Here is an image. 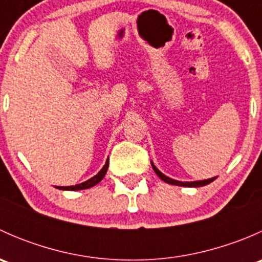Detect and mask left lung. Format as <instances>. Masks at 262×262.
Masks as SVG:
<instances>
[{
  "label": "left lung",
  "instance_id": "1",
  "mask_svg": "<svg viewBox=\"0 0 262 262\" xmlns=\"http://www.w3.org/2000/svg\"><path fill=\"white\" fill-rule=\"evenodd\" d=\"M150 165H152V168L153 171H155L156 173H157L158 178L161 179L162 181L167 182V184H171V185H178V186H189V187H200V186H205V185L210 184V182L215 180L216 178H212V179H207V180H199V181H179V180H173V179L168 178V176H166L165 173L161 172L160 170H158L157 167H156L155 165H153V162L150 161Z\"/></svg>",
  "mask_w": 262,
  "mask_h": 262
}]
</instances>
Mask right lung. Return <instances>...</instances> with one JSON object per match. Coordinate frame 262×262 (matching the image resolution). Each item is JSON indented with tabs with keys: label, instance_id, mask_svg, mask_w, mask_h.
<instances>
[{
	"label": "right lung",
	"instance_id": "obj_1",
	"mask_svg": "<svg viewBox=\"0 0 262 262\" xmlns=\"http://www.w3.org/2000/svg\"><path fill=\"white\" fill-rule=\"evenodd\" d=\"M107 168H109V158H107L106 162H105L104 167H102L101 170H100L99 172L96 173V175L92 176L91 179H89V180L81 182V184L73 185V186H55V187H57V189H59V190H71V191H76V190L90 189V187H92V186H95V185H97L100 181L102 180V179H104V176L106 175Z\"/></svg>",
	"mask_w": 262,
	"mask_h": 262
}]
</instances>
